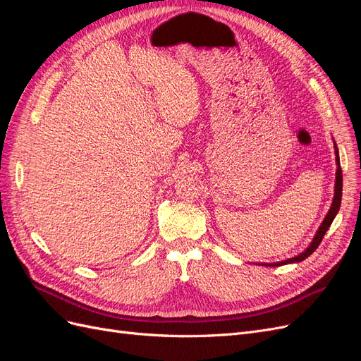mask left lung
I'll return each instance as SVG.
<instances>
[{
  "instance_id": "1",
  "label": "left lung",
  "mask_w": 361,
  "mask_h": 361,
  "mask_svg": "<svg viewBox=\"0 0 361 361\" xmlns=\"http://www.w3.org/2000/svg\"><path fill=\"white\" fill-rule=\"evenodd\" d=\"M334 154H336V166H337L336 182H334V197H333V202H331V206H330V211L326 212V215H325V218L322 220L319 228H318V231H316V233H314V236L312 239V243L298 256H293V257H290L288 260L274 262V264H260V265H264V267H281V265H288V264H297V262H302L305 257H309L313 253V251L318 248V245L321 244L324 235L326 233V231H329V227L331 226V223H333V220L336 218L338 209H341V203H342V183H343V179H342L341 159H338V149H337L336 143H334Z\"/></svg>"
}]
</instances>
